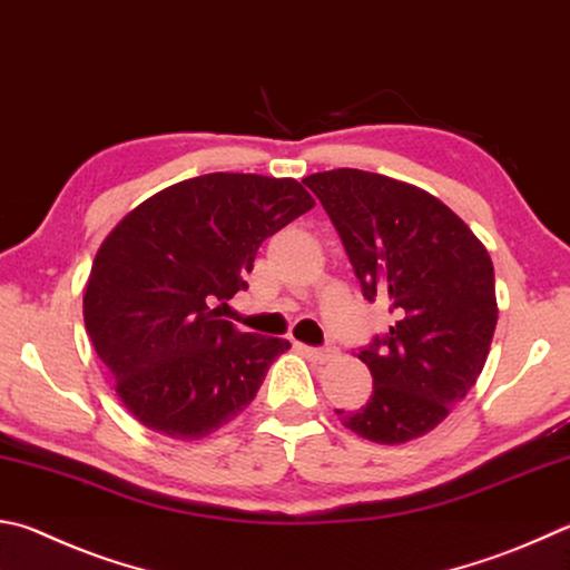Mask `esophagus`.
Here are the masks:
<instances>
[{
    "label": "esophagus",
    "instance_id": "1",
    "mask_svg": "<svg viewBox=\"0 0 570 570\" xmlns=\"http://www.w3.org/2000/svg\"><path fill=\"white\" fill-rule=\"evenodd\" d=\"M304 356L308 361H314V364H328V361L338 358V348L336 346H324V348H312V346H304Z\"/></svg>",
    "mask_w": 570,
    "mask_h": 570
}]
</instances>
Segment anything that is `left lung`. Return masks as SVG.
Masks as SVG:
<instances>
[{"instance_id":"1","label":"left lung","mask_w":570,"mask_h":570,"mask_svg":"<svg viewBox=\"0 0 570 570\" xmlns=\"http://www.w3.org/2000/svg\"><path fill=\"white\" fill-rule=\"evenodd\" d=\"M368 302L396 316L358 358L374 376L361 409L338 411L374 443L426 436L481 376L499 321L485 246L436 196L361 169L308 174Z\"/></svg>"}]
</instances>
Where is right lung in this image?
Returning <instances> with one entry per match:
<instances>
[{
	"instance_id": "add662e5",
	"label": "right lung",
	"mask_w": 570,
	"mask_h": 570,
	"mask_svg": "<svg viewBox=\"0 0 570 570\" xmlns=\"http://www.w3.org/2000/svg\"><path fill=\"white\" fill-rule=\"evenodd\" d=\"M314 204L296 179L214 171L149 196L107 234L85 324L141 426L202 441L254 401L292 344L236 331L222 306L246 288L262 242Z\"/></svg>"
}]
</instances>
